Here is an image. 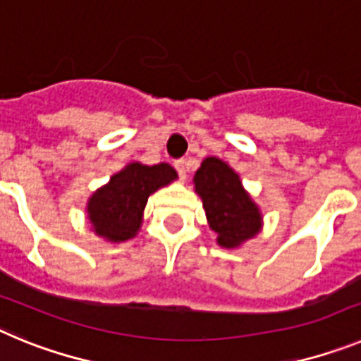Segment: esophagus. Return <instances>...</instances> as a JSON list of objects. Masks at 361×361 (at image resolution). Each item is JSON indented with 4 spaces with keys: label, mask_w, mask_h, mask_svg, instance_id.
Here are the masks:
<instances>
[{
    "label": "esophagus",
    "mask_w": 361,
    "mask_h": 361,
    "mask_svg": "<svg viewBox=\"0 0 361 361\" xmlns=\"http://www.w3.org/2000/svg\"><path fill=\"white\" fill-rule=\"evenodd\" d=\"M175 170L178 171V177L186 178V171H188V162L184 161V159H180V161H175Z\"/></svg>",
    "instance_id": "1"
}]
</instances>
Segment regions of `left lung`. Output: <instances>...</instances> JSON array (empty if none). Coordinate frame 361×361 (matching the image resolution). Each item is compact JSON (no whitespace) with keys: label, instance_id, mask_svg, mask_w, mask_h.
Returning <instances> with one entry per match:
<instances>
[{"label":"left lung","instance_id":"8db88e82","mask_svg":"<svg viewBox=\"0 0 361 361\" xmlns=\"http://www.w3.org/2000/svg\"><path fill=\"white\" fill-rule=\"evenodd\" d=\"M193 184L220 247L237 250L262 231V212L228 162L206 157L195 171Z\"/></svg>","mask_w":361,"mask_h":361}]
</instances>
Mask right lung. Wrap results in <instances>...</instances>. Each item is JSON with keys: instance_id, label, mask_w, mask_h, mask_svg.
I'll use <instances>...</instances> for the list:
<instances>
[{"instance_id": "right-lung-1", "label": "right lung", "mask_w": 361, "mask_h": 361, "mask_svg": "<svg viewBox=\"0 0 361 361\" xmlns=\"http://www.w3.org/2000/svg\"><path fill=\"white\" fill-rule=\"evenodd\" d=\"M177 178V171L168 162L126 164L86 202V219L92 231L114 244L133 238L142 226L148 197Z\"/></svg>"}]
</instances>
